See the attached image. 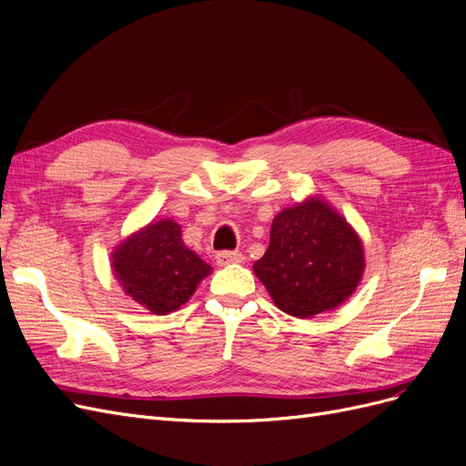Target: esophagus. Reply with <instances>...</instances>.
Masks as SVG:
<instances>
[{"label":"esophagus","mask_w":466,"mask_h":466,"mask_svg":"<svg viewBox=\"0 0 466 466\" xmlns=\"http://www.w3.org/2000/svg\"><path fill=\"white\" fill-rule=\"evenodd\" d=\"M216 260L219 266H229V264L243 262V255L238 250H221L216 255Z\"/></svg>","instance_id":"1"}]
</instances>
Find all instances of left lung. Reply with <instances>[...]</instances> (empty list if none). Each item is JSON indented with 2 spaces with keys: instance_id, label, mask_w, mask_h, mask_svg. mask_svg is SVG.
<instances>
[{
  "instance_id": "8db88e82",
  "label": "left lung",
  "mask_w": 466,
  "mask_h": 466,
  "mask_svg": "<svg viewBox=\"0 0 466 466\" xmlns=\"http://www.w3.org/2000/svg\"><path fill=\"white\" fill-rule=\"evenodd\" d=\"M252 270L279 311L311 319L356 291L365 270L363 245L338 209L309 196L274 218L270 245Z\"/></svg>"
}]
</instances>
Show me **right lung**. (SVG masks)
<instances>
[{"label": "right lung", "mask_w": 466, "mask_h": 466, "mask_svg": "<svg viewBox=\"0 0 466 466\" xmlns=\"http://www.w3.org/2000/svg\"><path fill=\"white\" fill-rule=\"evenodd\" d=\"M110 260L124 293L153 315L177 311L211 274V266L182 241L180 225L168 218L126 237Z\"/></svg>", "instance_id": "right-lung-1"}]
</instances>
